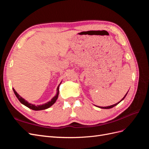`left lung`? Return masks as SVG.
I'll return each mask as SVG.
<instances>
[{
    "mask_svg": "<svg viewBox=\"0 0 149 149\" xmlns=\"http://www.w3.org/2000/svg\"><path fill=\"white\" fill-rule=\"evenodd\" d=\"M128 93V92H127ZM127 93L125 94V95L124 96V97L122 99V100L120 101H119L118 102H117L116 104H113V105H111V106H106V107H101V106H97V107H100V108H101V109H111V108H112V107H114V106H117L118 104L119 103H120L123 100H124V99L125 97V96H126V95H127Z\"/></svg>",
    "mask_w": 149,
    "mask_h": 149,
    "instance_id": "left-lung-1",
    "label": "left lung"
}]
</instances>
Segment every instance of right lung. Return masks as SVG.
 <instances>
[{
	"label": "right lung",
	"mask_w": 149,
	"mask_h": 149,
	"mask_svg": "<svg viewBox=\"0 0 149 149\" xmlns=\"http://www.w3.org/2000/svg\"><path fill=\"white\" fill-rule=\"evenodd\" d=\"M61 82L62 81H61L60 84L58 85V86L56 89V95L52 99L51 101H48L46 103H45V104H40V105L33 104L30 103L27 101H26L25 99H24L23 97H21L19 95V94L17 93V91H15L14 88H13V92H14L15 96L17 97L18 100H19V101L22 104H24V106L30 108V109H31L34 110V111H41V110H44V109H48V108H49V107H51L53 104H54L55 103V102L56 101L58 97V95H59V86H60V85L61 84Z\"/></svg>",
	"instance_id": "right-lung-1"
}]
</instances>
